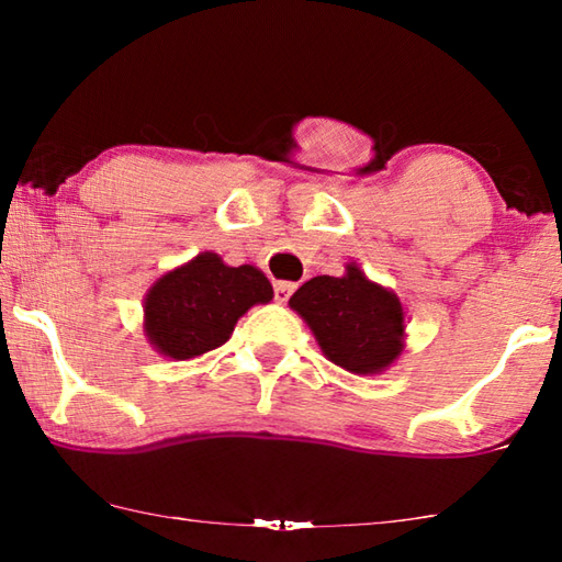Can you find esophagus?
Instances as JSON below:
<instances>
[{"label":"esophagus","mask_w":562,"mask_h":562,"mask_svg":"<svg viewBox=\"0 0 562 562\" xmlns=\"http://www.w3.org/2000/svg\"><path fill=\"white\" fill-rule=\"evenodd\" d=\"M297 290V282H288V280H278L274 282V300L278 302H288L290 294Z\"/></svg>","instance_id":"34e87169"}]
</instances>
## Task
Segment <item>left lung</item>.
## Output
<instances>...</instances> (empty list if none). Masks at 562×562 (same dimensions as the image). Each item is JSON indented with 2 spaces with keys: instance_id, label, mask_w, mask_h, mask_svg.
I'll return each mask as SVG.
<instances>
[{
  "instance_id": "left-lung-1",
  "label": "left lung",
  "mask_w": 562,
  "mask_h": 562,
  "mask_svg": "<svg viewBox=\"0 0 562 562\" xmlns=\"http://www.w3.org/2000/svg\"><path fill=\"white\" fill-rule=\"evenodd\" d=\"M322 351L351 374H376L402 351L404 310L394 292L369 282L357 265L345 278L319 274L290 297Z\"/></svg>"
}]
</instances>
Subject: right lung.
I'll use <instances>...</instances> for the list:
<instances>
[{"mask_svg": "<svg viewBox=\"0 0 562 562\" xmlns=\"http://www.w3.org/2000/svg\"><path fill=\"white\" fill-rule=\"evenodd\" d=\"M270 300L272 284L258 268H227L215 252H203L150 288L146 335L160 355L193 359L225 345L235 322Z\"/></svg>", "mask_w": 562, "mask_h": 562, "instance_id": "obj_1", "label": "right lung"}]
</instances>
